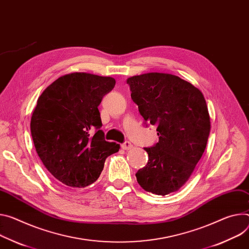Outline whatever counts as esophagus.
Wrapping results in <instances>:
<instances>
[{
    "instance_id": "esophagus-1",
    "label": "esophagus",
    "mask_w": 249,
    "mask_h": 249,
    "mask_svg": "<svg viewBox=\"0 0 249 249\" xmlns=\"http://www.w3.org/2000/svg\"><path fill=\"white\" fill-rule=\"evenodd\" d=\"M121 148H122L123 150H130V149H132V148H133V145L131 144V142H129V141H125V142L121 145Z\"/></svg>"
}]
</instances>
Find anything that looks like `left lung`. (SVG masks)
Segmentation results:
<instances>
[{"label": "left lung", "mask_w": 249, "mask_h": 249, "mask_svg": "<svg viewBox=\"0 0 249 249\" xmlns=\"http://www.w3.org/2000/svg\"><path fill=\"white\" fill-rule=\"evenodd\" d=\"M131 98L146 126H157L159 142L144 148L147 165L136 173L147 192L166 196L189 179L207 147L211 131L202 93L178 76L151 72L127 79Z\"/></svg>", "instance_id": "left-lung-1"}]
</instances>
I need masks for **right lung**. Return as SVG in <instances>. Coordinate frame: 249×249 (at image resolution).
<instances>
[{
	"mask_svg": "<svg viewBox=\"0 0 249 249\" xmlns=\"http://www.w3.org/2000/svg\"><path fill=\"white\" fill-rule=\"evenodd\" d=\"M115 83L112 77L75 72L56 79L38 97L31 119L33 141L44 167L62 184H93L106 158L119 151V144L104 139L98 110Z\"/></svg>",
	"mask_w": 249,
	"mask_h": 249,
	"instance_id": "right-lung-1",
	"label": "right lung"
}]
</instances>
